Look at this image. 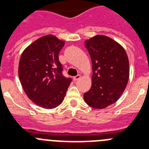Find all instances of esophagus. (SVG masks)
<instances>
[{
    "mask_svg": "<svg viewBox=\"0 0 149 149\" xmlns=\"http://www.w3.org/2000/svg\"><path fill=\"white\" fill-rule=\"evenodd\" d=\"M80 78H81V75H80V74H77V76H75V77H73V80L74 81H78Z\"/></svg>",
    "mask_w": 149,
    "mask_h": 149,
    "instance_id": "obj_1",
    "label": "esophagus"
}]
</instances>
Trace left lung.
Here are the masks:
<instances>
[{"label": "left lung", "instance_id": "left-lung-1", "mask_svg": "<svg viewBox=\"0 0 149 149\" xmlns=\"http://www.w3.org/2000/svg\"><path fill=\"white\" fill-rule=\"evenodd\" d=\"M93 63L92 86L84 93L89 106L104 109L119 100L129 79V61L121 45L111 38L96 35L85 42Z\"/></svg>", "mask_w": 149, "mask_h": 149}]
</instances>
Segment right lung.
Returning a JSON list of instances; mask_svg holds the SVG:
<instances>
[{
    "mask_svg": "<svg viewBox=\"0 0 149 149\" xmlns=\"http://www.w3.org/2000/svg\"><path fill=\"white\" fill-rule=\"evenodd\" d=\"M65 42L44 36L25 48L18 65V76L24 93L38 106L53 109L63 102L72 78L63 75L58 55Z\"/></svg>",
    "mask_w": 149,
    "mask_h": 149,
    "instance_id": "1",
    "label": "right lung"
}]
</instances>
